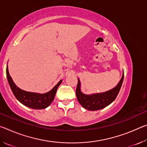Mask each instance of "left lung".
Instances as JSON below:
<instances>
[{
	"label": "left lung",
	"instance_id": "obj_1",
	"mask_svg": "<svg viewBox=\"0 0 147 147\" xmlns=\"http://www.w3.org/2000/svg\"><path fill=\"white\" fill-rule=\"evenodd\" d=\"M124 79V72L121 78L115 88L108 91L100 93L86 94L81 91V83L78 78L76 94L79 103L82 106L90 111H96L108 106L115 100L121 88Z\"/></svg>",
	"mask_w": 147,
	"mask_h": 147
}]
</instances>
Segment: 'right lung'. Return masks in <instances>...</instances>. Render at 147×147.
<instances>
[{
    "instance_id": "1",
    "label": "right lung",
    "mask_w": 147,
    "mask_h": 147,
    "mask_svg": "<svg viewBox=\"0 0 147 147\" xmlns=\"http://www.w3.org/2000/svg\"><path fill=\"white\" fill-rule=\"evenodd\" d=\"M6 76L11 91L17 100L23 105L30 108L36 109H45L50 106L55 97L57 89L62 82V80H61L51 91L47 93H38L26 91L18 88L9 75L8 65L6 67Z\"/></svg>"
}]
</instances>
